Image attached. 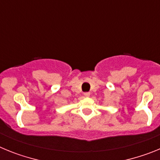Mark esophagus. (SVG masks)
Wrapping results in <instances>:
<instances>
[{
	"label": "esophagus",
	"mask_w": 160,
	"mask_h": 160,
	"mask_svg": "<svg viewBox=\"0 0 160 160\" xmlns=\"http://www.w3.org/2000/svg\"><path fill=\"white\" fill-rule=\"evenodd\" d=\"M90 92H86V93H84V96H85V97L88 98V97H90Z\"/></svg>",
	"instance_id": "obj_1"
}]
</instances>
